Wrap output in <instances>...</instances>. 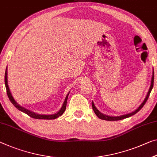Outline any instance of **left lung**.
<instances>
[{"label":"left lung","mask_w":157,"mask_h":157,"mask_svg":"<svg viewBox=\"0 0 157 157\" xmlns=\"http://www.w3.org/2000/svg\"><path fill=\"white\" fill-rule=\"evenodd\" d=\"M153 86H154V71H153V74H152V77H151V86H150V88H149V90L147 93V95L145 99H144V100L143 102V103L141 104L140 105V107L137 108V109L134 111V112H132L131 113H129V114H125V115H122V116H119V117H110V116H107V115H105L101 113L100 111H99L97 108L95 107V105H94L93 102H92V107H93V109L94 112H95V114L97 115V117L98 118H100V119H102V120H106V121H119V120H122L124 119H126V118L128 117H131V116L136 114L137 112H138L142 108H143V106L144 105V104L146 103L147 100H148L149 98V94H150L151 90H152V88H153Z\"/></svg>","instance_id":"8db88e82"}]
</instances>
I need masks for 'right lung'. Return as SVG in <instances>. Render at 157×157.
<instances>
[{
    "instance_id": "add662e5",
    "label": "right lung",
    "mask_w": 157,
    "mask_h": 157,
    "mask_svg": "<svg viewBox=\"0 0 157 157\" xmlns=\"http://www.w3.org/2000/svg\"><path fill=\"white\" fill-rule=\"evenodd\" d=\"M7 70H8V69H7V68H6V73H5V85H6L7 94H8V96L10 99V102L13 103V105L17 108V109L21 111V112L25 113V114L29 116L30 117L33 118V119H57V117H59V116L62 115V114L64 112L65 109H66L67 98H68L69 93L67 94V95L66 96V98H65L64 102L63 103V105H62V107L61 109H60L59 112H57L56 114H51V115L38 114H36V113H34V112H31V111H30V110L26 109H25V108L21 107V106H20V105H18V104L17 103L16 101L14 100V99L13 98V95H12V94L10 93V88H9V86L8 84V71Z\"/></svg>"
}]
</instances>
